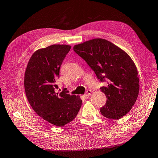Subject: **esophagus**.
Returning <instances> with one entry per match:
<instances>
[{
    "mask_svg": "<svg viewBox=\"0 0 158 158\" xmlns=\"http://www.w3.org/2000/svg\"><path fill=\"white\" fill-rule=\"evenodd\" d=\"M91 90H88L86 91V93H85V95L86 98H88L91 95Z\"/></svg>",
    "mask_w": 158,
    "mask_h": 158,
    "instance_id": "1",
    "label": "esophagus"
}]
</instances>
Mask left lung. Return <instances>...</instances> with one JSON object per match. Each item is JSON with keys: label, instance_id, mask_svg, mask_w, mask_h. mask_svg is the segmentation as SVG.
<instances>
[{"label": "left lung", "instance_id": "1", "mask_svg": "<svg viewBox=\"0 0 158 158\" xmlns=\"http://www.w3.org/2000/svg\"><path fill=\"white\" fill-rule=\"evenodd\" d=\"M73 51L85 60L101 82L107 102L100 112L109 119H119L134 106L139 92L138 71L131 57L110 41L97 38L75 45Z\"/></svg>", "mask_w": 158, "mask_h": 158}]
</instances>
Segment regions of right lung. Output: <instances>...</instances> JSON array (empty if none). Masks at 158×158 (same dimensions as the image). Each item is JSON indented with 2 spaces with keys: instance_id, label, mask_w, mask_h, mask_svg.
I'll use <instances>...</instances> for the list:
<instances>
[{
  "instance_id": "1",
  "label": "right lung",
  "mask_w": 158,
  "mask_h": 158,
  "mask_svg": "<svg viewBox=\"0 0 158 158\" xmlns=\"http://www.w3.org/2000/svg\"><path fill=\"white\" fill-rule=\"evenodd\" d=\"M71 46L53 44L37 50L30 58L25 73L27 98L34 110L48 123L63 127L76 118L82 105L79 96L58 89L56 80Z\"/></svg>"
}]
</instances>
